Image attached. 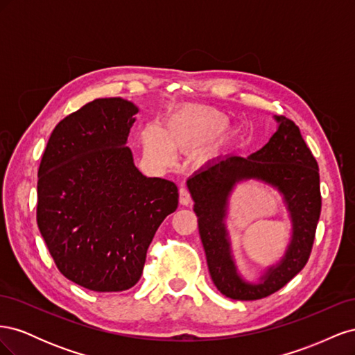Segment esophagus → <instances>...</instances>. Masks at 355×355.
<instances>
[{
  "mask_svg": "<svg viewBox=\"0 0 355 355\" xmlns=\"http://www.w3.org/2000/svg\"><path fill=\"white\" fill-rule=\"evenodd\" d=\"M179 202L182 204V206H188V204L191 202V192L185 185H182L179 188Z\"/></svg>",
  "mask_w": 355,
  "mask_h": 355,
  "instance_id": "esophagus-1",
  "label": "esophagus"
}]
</instances>
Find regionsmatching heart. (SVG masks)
<instances>
[{"instance_id":"b5f03b06","label":"heart","mask_w":355,"mask_h":355,"mask_svg":"<svg viewBox=\"0 0 355 355\" xmlns=\"http://www.w3.org/2000/svg\"><path fill=\"white\" fill-rule=\"evenodd\" d=\"M230 121L225 116H198L179 114L167 121L166 132L149 124L141 133L145 154L157 164L167 166L173 159V149H191L227 130Z\"/></svg>"}]
</instances>
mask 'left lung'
Masks as SVG:
<instances>
[{
	"instance_id": "1",
	"label": "left lung",
	"mask_w": 355,
	"mask_h": 355,
	"mask_svg": "<svg viewBox=\"0 0 355 355\" xmlns=\"http://www.w3.org/2000/svg\"><path fill=\"white\" fill-rule=\"evenodd\" d=\"M262 149L249 157L230 155L209 164L189 178L187 185L194 200L200 237L209 271L219 292L231 299L256 300L275 293L306 265L315 239L321 211L317 159L305 144L299 127L284 115ZM259 178L285 196L294 222V235L285 259L270 268L257 285L243 282L234 270L223 219L235 183Z\"/></svg>"
}]
</instances>
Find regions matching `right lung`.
<instances>
[{"label": "right lung", "instance_id": "right-lung-1", "mask_svg": "<svg viewBox=\"0 0 355 355\" xmlns=\"http://www.w3.org/2000/svg\"><path fill=\"white\" fill-rule=\"evenodd\" d=\"M137 108L96 99L55 127L38 168L37 223L58 270L93 292L142 275L158 227L178 209L173 182L146 178L125 146Z\"/></svg>", "mask_w": 355, "mask_h": 355}]
</instances>
